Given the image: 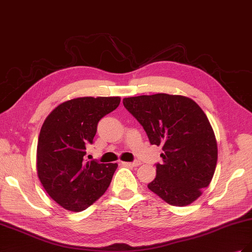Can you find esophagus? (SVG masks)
I'll list each match as a JSON object with an SVG mask.
<instances>
[{
    "mask_svg": "<svg viewBox=\"0 0 252 252\" xmlns=\"http://www.w3.org/2000/svg\"><path fill=\"white\" fill-rule=\"evenodd\" d=\"M122 164H123L124 166H129V167H136L141 165V162L139 161H134V162H122Z\"/></svg>",
    "mask_w": 252,
    "mask_h": 252,
    "instance_id": "34e87169",
    "label": "esophagus"
}]
</instances>
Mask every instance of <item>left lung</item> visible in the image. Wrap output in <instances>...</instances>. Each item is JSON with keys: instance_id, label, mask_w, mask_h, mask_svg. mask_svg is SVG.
Masks as SVG:
<instances>
[{"instance_id": "left-lung-1", "label": "left lung", "mask_w": 252, "mask_h": 252, "mask_svg": "<svg viewBox=\"0 0 252 252\" xmlns=\"http://www.w3.org/2000/svg\"><path fill=\"white\" fill-rule=\"evenodd\" d=\"M123 104L150 144L164 151L148 188L172 206L191 204L210 184L218 161L216 135L204 111L191 98L167 94L125 97Z\"/></svg>"}]
</instances>
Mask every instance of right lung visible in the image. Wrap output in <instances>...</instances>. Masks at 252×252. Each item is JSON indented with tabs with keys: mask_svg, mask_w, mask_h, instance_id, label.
Instances as JSON below:
<instances>
[{
	"mask_svg": "<svg viewBox=\"0 0 252 252\" xmlns=\"http://www.w3.org/2000/svg\"><path fill=\"white\" fill-rule=\"evenodd\" d=\"M119 96H84L60 104L44 121L36 149L37 175L63 208L85 210L107 190L118 164L85 162L97 123L116 109Z\"/></svg>",
	"mask_w": 252,
	"mask_h": 252,
	"instance_id": "right-lung-1",
	"label": "right lung"
}]
</instances>
